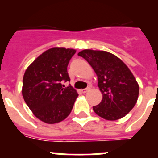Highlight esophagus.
<instances>
[{
	"label": "esophagus",
	"instance_id": "1",
	"mask_svg": "<svg viewBox=\"0 0 158 158\" xmlns=\"http://www.w3.org/2000/svg\"><path fill=\"white\" fill-rule=\"evenodd\" d=\"M90 89H91V88L88 87V88H86V89H82L81 91H82V93H87V92H89V90H90Z\"/></svg>",
	"mask_w": 158,
	"mask_h": 158
}]
</instances>
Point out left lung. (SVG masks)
<instances>
[{
    "label": "left lung",
    "mask_w": 158,
    "mask_h": 158,
    "mask_svg": "<svg viewBox=\"0 0 158 158\" xmlns=\"http://www.w3.org/2000/svg\"><path fill=\"white\" fill-rule=\"evenodd\" d=\"M78 55L93 67L103 99L93 106L96 115L107 120L124 117L136 104L139 86L131 71L114 54L104 51L84 50Z\"/></svg>",
    "instance_id": "left-lung-1"
}]
</instances>
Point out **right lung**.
<instances>
[{"instance_id":"obj_1","label":"right lung","mask_w":158,"mask_h":158,"mask_svg":"<svg viewBox=\"0 0 158 158\" xmlns=\"http://www.w3.org/2000/svg\"><path fill=\"white\" fill-rule=\"evenodd\" d=\"M76 51L53 47L40 54L26 69L22 95L27 105L40 120L54 124L70 114L78 93L69 85L67 66Z\"/></svg>"}]
</instances>
